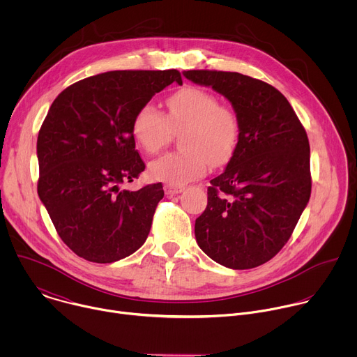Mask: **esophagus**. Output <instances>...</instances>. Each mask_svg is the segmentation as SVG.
I'll list each match as a JSON object with an SVG mask.
<instances>
[{"label":"esophagus","instance_id":"esophagus-1","mask_svg":"<svg viewBox=\"0 0 357 357\" xmlns=\"http://www.w3.org/2000/svg\"><path fill=\"white\" fill-rule=\"evenodd\" d=\"M164 189H165V193H167L168 196H174V195L181 193V192L185 189V186H182V185H169V183H167V185L164 186Z\"/></svg>","mask_w":357,"mask_h":357}]
</instances>
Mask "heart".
<instances>
[{
  "label": "heart",
  "mask_w": 357,
  "mask_h": 357,
  "mask_svg": "<svg viewBox=\"0 0 357 357\" xmlns=\"http://www.w3.org/2000/svg\"><path fill=\"white\" fill-rule=\"evenodd\" d=\"M167 114L155 106H141L132 119V135L146 154L168 142L172 130H182L183 149L169 152L149 164V175L169 185H183L205 175L213 164H222L233 154L238 123L231 109L219 105L215 94L186 86L167 100Z\"/></svg>",
  "instance_id": "b5f03b06"
}]
</instances>
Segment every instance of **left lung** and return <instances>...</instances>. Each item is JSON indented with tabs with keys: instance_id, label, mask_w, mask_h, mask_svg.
Wrapping results in <instances>:
<instances>
[{
	"instance_id": "obj_1",
	"label": "left lung",
	"mask_w": 357,
	"mask_h": 357,
	"mask_svg": "<svg viewBox=\"0 0 357 357\" xmlns=\"http://www.w3.org/2000/svg\"><path fill=\"white\" fill-rule=\"evenodd\" d=\"M233 106L238 141L211 181L195 222L199 247L231 270L259 267L285 245L311 196L310 141L294 109L271 84L237 72L186 70Z\"/></svg>"
}]
</instances>
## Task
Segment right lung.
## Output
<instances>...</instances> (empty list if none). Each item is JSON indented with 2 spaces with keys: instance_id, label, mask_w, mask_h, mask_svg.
<instances>
[{
  "instance_id": "obj_1",
  "label": "right lung",
  "mask_w": 357,
  "mask_h": 357,
  "mask_svg": "<svg viewBox=\"0 0 357 357\" xmlns=\"http://www.w3.org/2000/svg\"><path fill=\"white\" fill-rule=\"evenodd\" d=\"M182 84L171 70H113L65 89L38 134V195L62 241L79 257L114 263L146 240L162 183L120 189L145 169L132 119L155 93Z\"/></svg>"
}]
</instances>
